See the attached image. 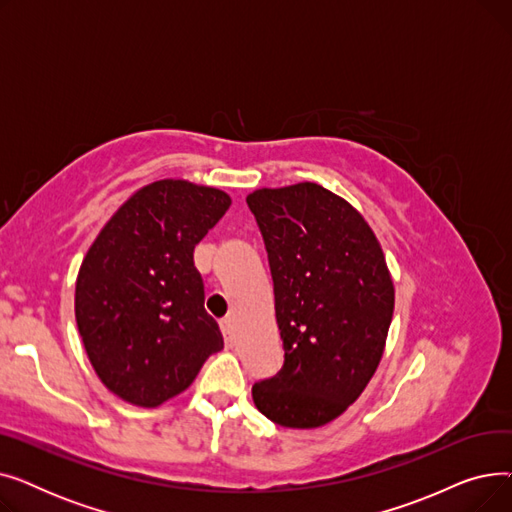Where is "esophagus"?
Returning a JSON list of instances; mask_svg holds the SVG:
<instances>
[{
    "label": "esophagus",
    "instance_id": "1",
    "mask_svg": "<svg viewBox=\"0 0 512 512\" xmlns=\"http://www.w3.org/2000/svg\"><path fill=\"white\" fill-rule=\"evenodd\" d=\"M220 328H222V332H224L226 344L232 346V344H234V326H232V319H230V317H224V319L220 321Z\"/></svg>",
    "mask_w": 512,
    "mask_h": 512
}]
</instances>
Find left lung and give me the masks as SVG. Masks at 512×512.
Here are the masks:
<instances>
[{
  "instance_id": "obj_1",
  "label": "left lung",
  "mask_w": 512,
  "mask_h": 512,
  "mask_svg": "<svg viewBox=\"0 0 512 512\" xmlns=\"http://www.w3.org/2000/svg\"><path fill=\"white\" fill-rule=\"evenodd\" d=\"M247 203L284 340V367L253 386L255 407L282 427H321L353 405L382 361L394 313L386 257L363 215L315 182L257 188Z\"/></svg>"
}]
</instances>
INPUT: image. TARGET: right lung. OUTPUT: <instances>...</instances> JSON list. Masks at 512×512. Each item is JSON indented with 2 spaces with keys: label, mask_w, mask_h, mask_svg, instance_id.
Listing matches in <instances>:
<instances>
[{
  "label": "right lung",
  "mask_w": 512,
  "mask_h": 512,
  "mask_svg": "<svg viewBox=\"0 0 512 512\" xmlns=\"http://www.w3.org/2000/svg\"><path fill=\"white\" fill-rule=\"evenodd\" d=\"M230 205L220 188L151 182L118 207L80 263L74 315L87 357L134 407L178 396L224 348L193 253Z\"/></svg>",
  "instance_id": "add662e5"
}]
</instances>
